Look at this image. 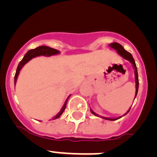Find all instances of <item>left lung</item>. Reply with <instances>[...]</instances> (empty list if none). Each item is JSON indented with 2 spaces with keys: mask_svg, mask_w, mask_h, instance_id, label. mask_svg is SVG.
I'll use <instances>...</instances> for the list:
<instances>
[{
  "mask_svg": "<svg viewBox=\"0 0 157 157\" xmlns=\"http://www.w3.org/2000/svg\"><path fill=\"white\" fill-rule=\"evenodd\" d=\"M109 46H111V47L112 48V49H115V50L117 51V53H118L119 55L123 57V58L125 59L128 60V61H129L130 63H131L132 66H133V69H134L135 82H136V93H135V98H136V94H137L138 87H139V79H138V73H137V69H136V63H135V61H134V59H133V56H132V55H131V53H130L129 52H128V51H127V50H125L123 46H121V45L119 44V43H111V44H109ZM135 98H134V99H135ZM130 110H131V108H130V109L128 110V111H127L126 114H124L123 116L126 115V114H128V112H129ZM91 112L92 113V114H94V115L97 116V117H101V118L105 119V120H109V121H115V120H117V119H119V118H121V117H123V116H121V117H116V118H110V117H102V116L98 115V114H96L95 112H94V111H93L91 109Z\"/></svg>",
  "mask_w": 157,
  "mask_h": 157,
  "instance_id": "1",
  "label": "left lung"
}]
</instances>
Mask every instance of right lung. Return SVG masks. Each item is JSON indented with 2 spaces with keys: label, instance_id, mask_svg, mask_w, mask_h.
Returning <instances> with one entry per match:
<instances>
[{
  "label": "right lung",
  "instance_id": "1",
  "mask_svg": "<svg viewBox=\"0 0 157 157\" xmlns=\"http://www.w3.org/2000/svg\"><path fill=\"white\" fill-rule=\"evenodd\" d=\"M60 53V52L59 50L56 49H52V48L49 47V46H39V47L36 48V49H30V50L28 51L25 54V56H24L23 59L20 62V63L18 64L17 68V71H16V74H15V76H14V85H16V82H17V79L18 75H19L20 73V71L21 70L23 67H24V65L26 63H27L29 60L32 59L34 57H36V56H53V55H57V54ZM70 97V95L67 98L66 101H65L64 105L63 107L62 108L61 111L56 114V115L54 117L53 119H56L59 118V117L61 116V114L64 112L65 109H66V104H67V101L69 99V98Z\"/></svg>",
  "mask_w": 157,
  "mask_h": 157
}]
</instances>
